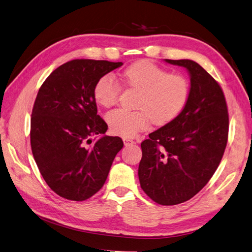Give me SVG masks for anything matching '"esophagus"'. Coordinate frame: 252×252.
Returning a JSON list of instances; mask_svg holds the SVG:
<instances>
[{
	"label": "esophagus",
	"instance_id": "34e87169",
	"mask_svg": "<svg viewBox=\"0 0 252 252\" xmlns=\"http://www.w3.org/2000/svg\"><path fill=\"white\" fill-rule=\"evenodd\" d=\"M123 141H124V144L126 145V146H127V145H130V144H135V142L130 140V139H123Z\"/></svg>",
	"mask_w": 252,
	"mask_h": 252
}]
</instances>
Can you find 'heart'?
I'll list each match as a JSON object with an SVG mask.
<instances>
[{
  "label": "heart",
  "mask_w": 252,
  "mask_h": 252,
  "mask_svg": "<svg viewBox=\"0 0 252 252\" xmlns=\"http://www.w3.org/2000/svg\"><path fill=\"white\" fill-rule=\"evenodd\" d=\"M121 79L130 89L140 91L136 111L113 110L106 116L110 130L117 135L131 138L148 126L170 123L183 111L190 95L188 79L181 73H169L149 61H138L122 72ZM122 87L111 74L96 82L94 95L98 105L109 108L119 101Z\"/></svg>",
  "instance_id": "1"
}]
</instances>
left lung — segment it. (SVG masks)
<instances>
[{
	"label": "left lung",
	"mask_w": 252,
	"mask_h": 252,
	"mask_svg": "<svg viewBox=\"0 0 252 252\" xmlns=\"http://www.w3.org/2000/svg\"><path fill=\"white\" fill-rule=\"evenodd\" d=\"M165 61L188 70L190 95L177 118L142 142L139 180L152 201L169 206L191 199L216 172L229 117L222 88L202 66L191 60Z\"/></svg>",
	"instance_id": "8db88e82"
}]
</instances>
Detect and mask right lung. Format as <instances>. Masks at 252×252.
I'll use <instances>...</instances> for the list:
<instances>
[{
    "label": "right lung",
    "instance_id": "add662e5",
    "mask_svg": "<svg viewBox=\"0 0 252 252\" xmlns=\"http://www.w3.org/2000/svg\"><path fill=\"white\" fill-rule=\"evenodd\" d=\"M122 62L72 60L53 70L37 93L30 122V145L43 179L52 191L85 201L100 190L124 143L104 135L94 90ZM95 139L93 140L92 138Z\"/></svg>",
    "mask_w": 252,
    "mask_h": 252
}]
</instances>
